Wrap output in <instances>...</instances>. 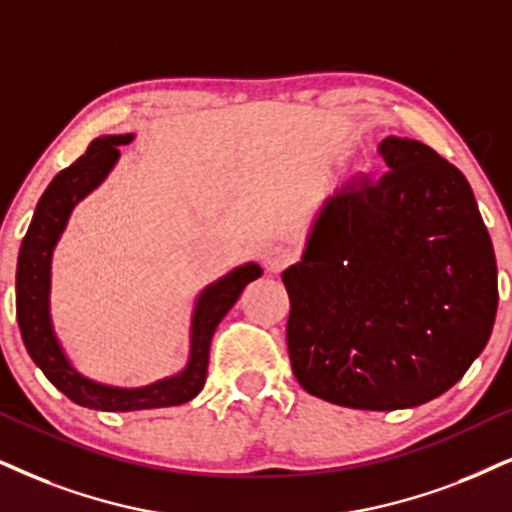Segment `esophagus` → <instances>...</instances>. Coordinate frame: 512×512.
Segmentation results:
<instances>
[{
    "mask_svg": "<svg viewBox=\"0 0 512 512\" xmlns=\"http://www.w3.org/2000/svg\"><path fill=\"white\" fill-rule=\"evenodd\" d=\"M290 262H293V252L283 248V245H271V248L264 252V269H267L269 274H281Z\"/></svg>",
    "mask_w": 512,
    "mask_h": 512,
    "instance_id": "esophagus-1",
    "label": "esophagus"
}]
</instances>
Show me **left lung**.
Returning a JSON list of instances; mask_svg holds the SVG:
<instances>
[{
    "label": "left lung",
    "instance_id": "obj_1",
    "mask_svg": "<svg viewBox=\"0 0 512 512\" xmlns=\"http://www.w3.org/2000/svg\"><path fill=\"white\" fill-rule=\"evenodd\" d=\"M390 172L314 212L283 271L288 354L314 397L413 409L454 387L487 347L496 257L463 172L423 141L385 137Z\"/></svg>",
    "mask_w": 512,
    "mask_h": 512
}]
</instances>
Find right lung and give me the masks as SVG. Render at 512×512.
Here are the masks:
<instances>
[{"instance_id":"obj_1","label":"right lung","mask_w":512,"mask_h":512,"mask_svg":"<svg viewBox=\"0 0 512 512\" xmlns=\"http://www.w3.org/2000/svg\"><path fill=\"white\" fill-rule=\"evenodd\" d=\"M132 141L134 134H101L82 158L58 172L37 203L18 252L16 316L25 349L56 390L96 411L165 409L196 397L208 378L210 342L219 321L234 307L245 286L262 276L260 264L245 262L200 290L191 309L189 359L174 375L141 387H120L89 378L73 364L51 319V260L73 210L108 179L120 160V146Z\"/></svg>"}]
</instances>
